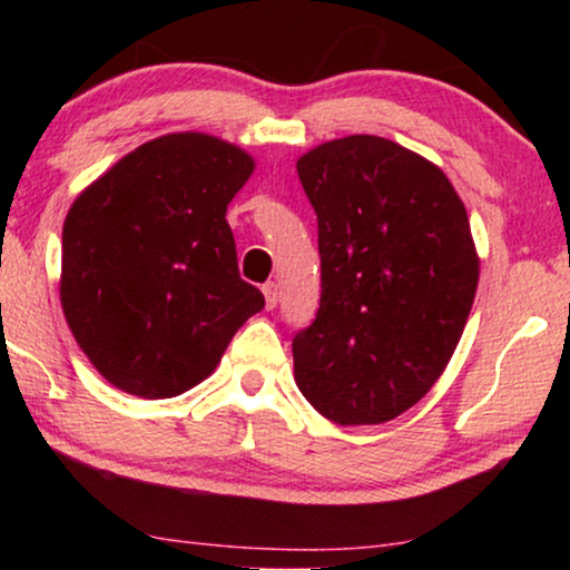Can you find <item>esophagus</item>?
Listing matches in <instances>:
<instances>
[{
    "instance_id": "34e87169",
    "label": "esophagus",
    "mask_w": 570,
    "mask_h": 570,
    "mask_svg": "<svg viewBox=\"0 0 570 570\" xmlns=\"http://www.w3.org/2000/svg\"><path fill=\"white\" fill-rule=\"evenodd\" d=\"M264 291V301H267V308L272 311L277 306V301H279V291H277V283H267L262 287Z\"/></svg>"
}]
</instances>
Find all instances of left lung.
Instances as JSON below:
<instances>
[{
	"instance_id": "left-lung-1",
	"label": "left lung",
	"mask_w": 570,
	"mask_h": 570,
	"mask_svg": "<svg viewBox=\"0 0 570 570\" xmlns=\"http://www.w3.org/2000/svg\"><path fill=\"white\" fill-rule=\"evenodd\" d=\"M295 168L322 254L295 384L332 423H386L431 392L462 340L480 279L464 202L435 163L373 135L318 145Z\"/></svg>"
}]
</instances>
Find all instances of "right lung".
I'll return each mask as SVG.
<instances>
[{
	"instance_id": "right-lung-1",
	"label": "right lung",
	"mask_w": 570,
	"mask_h": 570,
	"mask_svg": "<svg viewBox=\"0 0 570 570\" xmlns=\"http://www.w3.org/2000/svg\"><path fill=\"white\" fill-rule=\"evenodd\" d=\"M256 163L174 131L85 186L61 230V311L108 384L168 400L205 381L264 295L238 275L225 213Z\"/></svg>"
}]
</instances>
